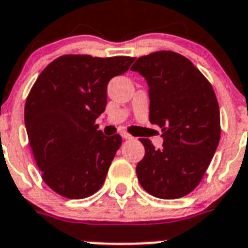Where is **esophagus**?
<instances>
[{
	"instance_id": "esophagus-1",
	"label": "esophagus",
	"mask_w": 248,
	"mask_h": 248,
	"mask_svg": "<svg viewBox=\"0 0 248 248\" xmlns=\"http://www.w3.org/2000/svg\"><path fill=\"white\" fill-rule=\"evenodd\" d=\"M122 137L124 138V140H132V138H133L130 134L125 133V132H122Z\"/></svg>"
}]
</instances>
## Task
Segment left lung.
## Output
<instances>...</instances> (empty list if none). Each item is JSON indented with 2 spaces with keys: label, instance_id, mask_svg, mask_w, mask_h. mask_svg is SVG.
<instances>
[{
  "label": "left lung",
  "instance_id": "8db88e82",
  "mask_svg": "<svg viewBox=\"0 0 248 248\" xmlns=\"http://www.w3.org/2000/svg\"><path fill=\"white\" fill-rule=\"evenodd\" d=\"M149 86L150 123L162 128V149L141 138L145 156L137 164L138 181L151 195L177 199L203 178L220 141V110L212 86L184 55L156 51L132 68Z\"/></svg>",
  "mask_w": 248,
  "mask_h": 248
}]
</instances>
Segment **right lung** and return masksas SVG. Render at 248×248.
<instances>
[{"instance_id":"1","label":"right lung","mask_w":248,"mask_h":248,"mask_svg":"<svg viewBox=\"0 0 248 248\" xmlns=\"http://www.w3.org/2000/svg\"><path fill=\"white\" fill-rule=\"evenodd\" d=\"M133 61L63 55L31 89L24 107L30 146L42 180L59 195L82 199L103 185L122 137L105 136L95 120L106 108L108 81Z\"/></svg>"}]
</instances>
